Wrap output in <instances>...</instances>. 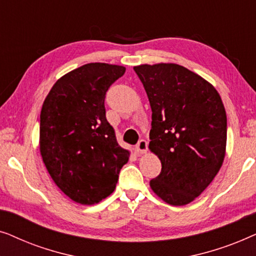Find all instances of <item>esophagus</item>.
<instances>
[{
  "label": "esophagus",
  "instance_id": "34e87169",
  "mask_svg": "<svg viewBox=\"0 0 256 256\" xmlns=\"http://www.w3.org/2000/svg\"><path fill=\"white\" fill-rule=\"evenodd\" d=\"M146 150H148V142H146V140L138 141V143L135 146V152L138 154H146Z\"/></svg>",
  "mask_w": 256,
  "mask_h": 256
}]
</instances>
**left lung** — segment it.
<instances>
[{
  "label": "left lung",
  "mask_w": 256,
  "mask_h": 256,
  "mask_svg": "<svg viewBox=\"0 0 256 256\" xmlns=\"http://www.w3.org/2000/svg\"><path fill=\"white\" fill-rule=\"evenodd\" d=\"M152 107L149 149L162 163L150 188L170 205L194 200L219 172L227 118L216 90L184 66H135Z\"/></svg>",
  "instance_id": "1"
}]
</instances>
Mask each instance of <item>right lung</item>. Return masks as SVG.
<instances>
[{"label":"right lung","mask_w":256,"mask_h":256,"mask_svg":"<svg viewBox=\"0 0 256 256\" xmlns=\"http://www.w3.org/2000/svg\"><path fill=\"white\" fill-rule=\"evenodd\" d=\"M124 72L106 62L80 66L56 82L42 107V158L56 185L79 204L108 197L129 160L104 110L106 92Z\"/></svg>","instance_id":"add662e5"}]
</instances>
